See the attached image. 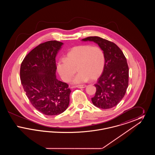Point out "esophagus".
I'll list each match as a JSON object with an SVG mask.
<instances>
[{"label":"esophagus","mask_w":155,"mask_h":155,"mask_svg":"<svg viewBox=\"0 0 155 155\" xmlns=\"http://www.w3.org/2000/svg\"><path fill=\"white\" fill-rule=\"evenodd\" d=\"M87 87L86 85H76L74 87H76V88H84Z\"/></svg>","instance_id":"obj_1"}]
</instances>
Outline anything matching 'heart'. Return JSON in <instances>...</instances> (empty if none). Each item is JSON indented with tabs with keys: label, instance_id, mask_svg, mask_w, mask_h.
Masks as SVG:
<instances>
[{
	"label": "heart",
	"instance_id": "heart-1",
	"mask_svg": "<svg viewBox=\"0 0 155 155\" xmlns=\"http://www.w3.org/2000/svg\"><path fill=\"white\" fill-rule=\"evenodd\" d=\"M105 66V56L98 46L81 45L72 48L57 64V70L61 79L70 81L77 68L78 73L73 80L74 84L95 80L102 74Z\"/></svg>",
	"mask_w": 155,
	"mask_h": 155
}]
</instances>
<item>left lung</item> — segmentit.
<instances>
[{"mask_svg": "<svg viewBox=\"0 0 155 155\" xmlns=\"http://www.w3.org/2000/svg\"><path fill=\"white\" fill-rule=\"evenodd\" d=\"M82 41L96 43L105 56V66L95 84L96 91L92 102L101 109L112 108L122 100L128 85L129 69L125 56L114 43L101 37H87Z\"/></svg>", "mask_w": 155, "mask_h": 155, "instance_id": "obj_1", "label": "left lung"}]
</instances>
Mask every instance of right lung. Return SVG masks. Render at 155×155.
<instances>
[{
	"mask_svg": "<svg viewBox=\"0 0 155 155\" xmlns=\"http://www.w3.org/2000/svg\"><path fill=\"white\" fill-rule=\"evenodd\" d=\"M63 45L49 41L37 46L25 57L20 67V79L32 106L47 116L66 110L70 102L68 85L56 78V56Z\"/></svg>",
	"mask_w": 155,
	"mask_h": 155,
	"instance_id": "add662e5",
	"label": "right lung"
}]
</instances>
